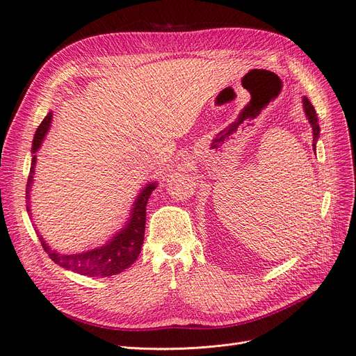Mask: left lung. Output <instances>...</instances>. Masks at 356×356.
I'll list each match as a JSON object with an SVG mask.
<instances>
[{"instance_id":"obj_1","label":"left lung","mask_w":356,"mask_h":356,"mask_svg":"<svg viewBox=\"0 0 356 356\" xmlns=\"http://www.w3.org/2000/svg\"><path fill=\"white\" fill-rule=\"evenodd\" d=\"M303 105H305V111H306V117L309 118V123L312 124V131H314V149H316V143L319 138V124H318V117H316V111L314 108V105L310 104V101L307 98H303Z\"/></svg>"}]
</instances>
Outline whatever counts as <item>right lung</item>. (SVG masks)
Here are the masks:
<instances>
[{
  "instance_id": "add662e5",
  "label": "right lung",
  "mask_w": 356,
  "mask_h": 356,
  "mask_svg": "<svg viewBox=\"0 0 356 356\" xmlns=\"http://www.w3.org/2000/svg\"><path fill=\"white\" fill-rule=\"evenodd\" d=\"M51 113H49L44 120L37 127L34 141H32V160H31V170L28 177L26 184V211L31 213V186L32 179H34V169H35V153L41 147L42 139H44L47 131L50 129L51 123ZM157 182H149L143 191L139 193L136 200L134 202V208L124 227L113 236L105 245L95 248V250L80 252V254H59L55 250H51L49 243L42 239V236L38 233V239L44 248V251L60 267L72 270L75 273H80L83 276H113L117 273H122L126 268L131 267L141 252V246L144 242V232H145V217H147V202L152 196V193L156 190Z\"/></svg>"
}]
</instances>
